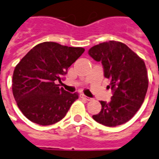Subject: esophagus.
Wrapping results in <instances>:
<instances>
[{"mask_svg": "<svg viewBox=\"0 0 159 159\" xmlns=\"http://www.w3.org/2000/svg\"><path fill=\"white\" fill-rule=\"evenodd\" d=\"M80 96H81L82 98H84V99H85L86 101H91V100H92V98H88V97H86V96L84 95V94H81Z\"/></svg>", "mask_w": 159, "mask_h": 159, "instance_id": "obj_1", "label": "esophagus"}]
</instances>
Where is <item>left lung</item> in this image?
I'll return each instance as SVG.
<instances>
[{
	"label": "left lung",
	"mask_w": 159,
	"mask_h": 159,
	"mask_svg": "<svg viewBox=\"0 0 159 159\" xmlns=\"http://www.w3.org/2000/svg\"><path fill=\"white\" fill-rule=\"evenodd\" d=\"M89 56L101 61L104 77L110 80L113 96L109 103L100 101L102 109L92 118L100 124L116 127L126 123L139 110L148 88L146 64L121 42L110 41L92 47Z\"/></svg>",
	"instance_id": "1"
}]
</instances>
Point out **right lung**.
Segmentation results:
<instances>
[{"label": "right lung", "instance_id": "add662e5", "mask_svg": "<svg viewBox=\"0 0 159 159\" xmlns=\"http://www.w3.org/2000/svg\"><path fill=\"white\" fill-rule=\"evenodd\" d=\"M85 51L80 47H67L44 42L33 47L18 63L13 75V94L25 117L47 126L66 116L79 98L57 85L67 69Z\"/></svg>", "mask_w": 159, "mask_h": 159}]
</instances>
